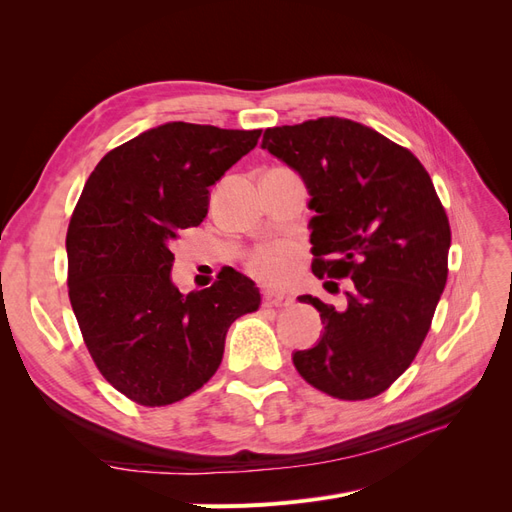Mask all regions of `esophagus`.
Returning <instances> with one entry per match:
<instances>
[{"mask_svg": "<svg viewBox=\"0 0 512 512\" xmlns=\"http://www.w3.org/2000/svg\"><path fill=\"white\" fill-rule=\"evenodd\" d=\"M265 305L267 307H280V305H288L290 303V297L288 294H284V292H280V290H273V288H265Z\"/></svg>", "mask_w": 512, "mask_h": 512, "instance_id": "1", "label": "esophagus"}]
</instances>
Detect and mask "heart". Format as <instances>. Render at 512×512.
<instances>
[{
	"mask_svg": "<svg viewBox=\"0 0 512 512\" xmlns=\"http://www.w3.org/2000/svg\"><path fill=\"white\" fill-rule=\"evenodd\" d=\"M297 265H299L297 247L288 243L260 247L250 260L252 273L258 277V280L269 282V284L288 282Z\"/></svg>",
	"mask_w": 512,
	"mask_h": 512,
	"instance_id": "obj_1",
	"label": "heart"
}]
</instances>
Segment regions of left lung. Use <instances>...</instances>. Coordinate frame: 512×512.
<instances>
[{"label": "left lung", "mask_w": 512, "mask_h": 512, "mask_svg": "<svg viewBox=\"0 0 512 512\" xmlns=\"http://www.w3.org/2000/svg\"><path fill=\"white\" fill-rule=\"evenodd\" d=\"M260 147L305 183L314 275L352 280L344 309L299 297L324 329L292 363L331 397H376L414 361L446 286L451 226L431 177L408 149L344 117L269 128Z\"/></svg>", "instance_id": "obj_1"}]
</instances>
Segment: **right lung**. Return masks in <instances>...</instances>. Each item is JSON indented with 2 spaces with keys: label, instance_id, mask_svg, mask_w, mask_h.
<instances>
[{
  "label": "right lung",
  "instance_id": "obj_1",
  "mask_svg": "<svg viewBox=\"0 0 512 512\" xmlns=\"http://www.w3.org/2000/svg\"><path fill=\"white\" fill-rule=\"evenodd\" d=\"M260 132L168 121L108 151L85 183L66 237L70 303L100 374L136 404L198 391L230 324L258 309L256 284L232 269L183 294L170 245L207 218L209 188Z\"/></svg>",
  "mask_w": 512,
  "mask_h": 512
}]
</instances>
